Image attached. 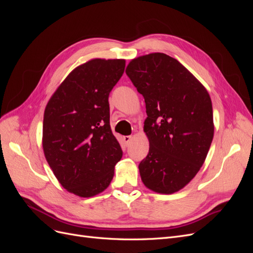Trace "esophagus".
Returning a JSON list of instances; mask_svg holds the SVG:
<instances>
[{"label": "esophagus", "mask_w": 253, "mask_h": 253, "mask_svg": "<svg viewBox=\"0 0 253 253\" xmlns=\"http://www.w3.org/2000/svg\"><path fill=\"white\" fill-rule=\"evenodd\" d=\"M124 140H125V142H126V144H128L129 142H131V140H132V136H131V135L125 136V137H124Z\"/></svg>", "instance_id": "1"}]
</instances>
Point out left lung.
<instances>
[{"instance_id": "8db88e82", "label": "left lung", "mask_w": 253, "mask_h": 253, "mask_svg": "<svg viewBox=\"0 0 253 253\" xmlns=\"http://www.w3.org/2000/svg\"><path fill=\"white\" fill-rule=\"evenodd\" d=\"M144 98L143 131L150 149L139 164L143 185L172 194L204 165L214 135L208 90L177 60L163 52L133 59L126 70Z\"/></svg>"}]
</instances>
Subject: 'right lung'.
Wrapping results in <instances>:
<instances>
[{
    "instance_id": "right-lung-1",
    "label": "right lung",
    "mask_w": 253,
    "mask_h": 253,
    "mask_svg": "<svg viewBox=\"0 0 253 253\" xmlns=\"http://www.w3.org/2000/svg\"><path fill=\"white\" fill-rule=\"evenodd\" d=\"M125 67L124 59L87 61L68 74L45 108V158L61 186L75 195L103 192L122 157L110 126L109 95Z\"/></svg>"
}]
</instances>
